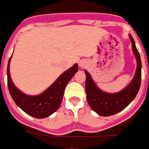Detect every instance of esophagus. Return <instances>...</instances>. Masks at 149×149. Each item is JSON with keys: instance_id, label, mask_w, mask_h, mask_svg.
Segmentation results:
<instances>
[{"instance_id": "1", "label": "esophagus", "mask_w": 149, "mask_h": 149, "mask_svg": "<svg viewBox=\"0 0 149 149\" xmlns=\"http://www.w3.org/2000/svg\"><path fill=\"white\" fill-rule=\"evenodd\" d=\"M79 65L80 67H83V66H85V63H84L83 61H80L79 63Z\"/></svg>"}]
</instances>
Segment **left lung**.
<instances>
[{
    "label": "left lung",
    "mask_w": 149,
    "mask_h": 149,
    "mask_svg": "<svg viewBox=\"0 0 149 149\" xmlns=\"http://www.w3.org/2000/svg\"><path fill=\"white\" fill-rule=\"evenodd\" d=\"M132 50L136 58V70L133 79L125 88L117 93H107L100 90L89 73L84 70L86 74L85 89L86 100L91 108L101 116H110L117 114L131 103L136 98L141 83V59L137 50L133 38L129 34Z\"/></svg>",
    "instance_id": "obj_1"
}]
</instances>
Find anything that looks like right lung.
Segmentation results:
<instances>
[{
	"label": "right lung",
	"instance_id": "obj_1",
	"mask_svg": "<svg viewBox=\"0 0 149 149\" xmlns=\"http://www.w3.org/2000/svg\"><path fill=\"white\" fill-rule=\"evenodd\" d=\"M12 57V56H11ZM7 66V83L10 95L17 106L26 114L38 119L49 116L59 108L64 91L67 83L78 71V64L66 70L49 88L38 95H28L17 89L13 83L9 73V63Z\"/></svg>",
	"mask_w": 149,
	"mask_h": 149
}]
</instances>
